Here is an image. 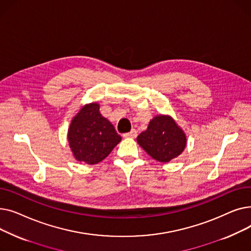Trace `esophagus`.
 Wrapping results in <instances>:
<instances>
[{
    "label": "esophagus",
    "mask_w": 251,
    "mask_h": 251,
    "mask_svg": "<svg viewBox=\"0 0 251 251\" xmlns=\"http://www.w3.org/2000/svg\"><path fill=\"white\" fill-rule=\"evenodd\" d=\"M123 136L124 137H130V138H135L137 136V131L135 129H132L130 131V132L123 134Z\"/></svg>",
    "instance_id": "34e87169"
}]
</instances>
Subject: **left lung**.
<instances>
[{
    "mask_svg": "<svg viewBox=\"0 0 251 251\" xmlns=\"http://www.w3.org/2000/svg\"><path fill=\"white\" fill-rule=\"evenodd\" d=\"M186 135L174 119L167 115L155 116L148 129L137 136L139 146L152 159L168 163L182 153L186 147Z\"/></svg>",
    "mask_w": 251,
    "mask_h": 251,
    "instance_id": "1",
    "label": "left lung"
}]
</instances>
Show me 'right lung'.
Returning a JSON list of instances; mask_svg holds the SVG:
<instances>
[{"instance_id":"1","label":"right lung","mask_w":251,"mask_h":251,"mask_svg":"<svg viewBox=\"0 0 251 251\" xmlns=\"http://www.w3.org/2000/svg\"><path fill=\"white\" fill-rule=\"evenodd\" d=\"M121 139L112 123L100 115L98 102L83 105L68 129V141L74 157L88 165L105 159Z\"/></svg>"}]
</instances>
